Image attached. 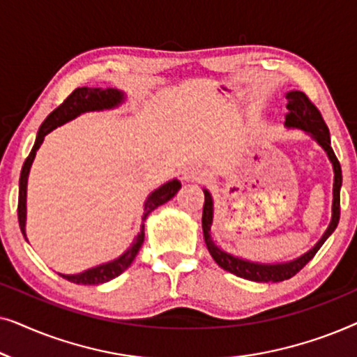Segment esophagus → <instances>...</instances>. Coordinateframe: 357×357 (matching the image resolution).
I'll return each mask as SVG.
<instances>
[{
    "mask_svg": "<svg viewBox=\"0 0 357 357\" xmlns=\"http://www.w3.org/2000/svg\"><path fill=\"white\" fill-rule=\"evenodd\" d=\"M182 177L187 182H202L206 177L203 167L199 164H188L187 167L182 170Z\"/></svg>",
    "mask_w": 357,
    "mask_h": 357,
    "instance_id": "esophagus-1",
    "label": "esophagus"
}]
</instances>
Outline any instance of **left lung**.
Segmentation results:
<instances>
[{"instance_id":"obj_1","label":"left lung","mask_w":357,"mask_h":357,"mask_svg":"<svg viewBox=\"0 0 357 357\" xmlns=\"http://www.w3.org/2000/svg\"><path fill=\"white\" fill-rule=\"evenodd\" d=\"M287 99V110L289 114L286 115L284 125L287 128H299L304 130L305 133H309L317 143H319L324 151L328 155L331 165H333V204H331V221L328 224L324 236L309 252L301 255L299 258L284 263H257L250 260H243L241 257L231 255V253L224 252L222 248H219L214 243L211 237V226H213V197L206 188L204 192V206H203V236L204 242L209 253H211L213 260L218 263L222 270H226L232 275L248 281H257V282H280L284 280H289L294 275H297L312 258L315 257V253L320 250V247L324 245L326 238H328L340 222V190L341 183H343V175H341V165L336 159V155L331 149V141H330V131L326 126L324 116L319 112V109L312 104L309 97L301 91H291L286 94Z\"/></svg>"}]
</instances>
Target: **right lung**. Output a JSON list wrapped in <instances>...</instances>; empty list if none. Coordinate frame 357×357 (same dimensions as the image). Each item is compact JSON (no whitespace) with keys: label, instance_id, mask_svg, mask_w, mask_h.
Wrapping results in <instances>:
<instances>
[{"label":"right lung","instance_id":"right-lung-1","mask_svg":"<svg viewBox=\"0 0 357 357\" xmlns=\"http://www.w3.org/2000/svg\"><path fill=\"white\" fill-rule=\"evenodd\" d=\"M125 94L119 89H112V87H107V89H100V87H77L71 92L70 96L66 97V100L63 102L60 107H56L55 110L52 112L50 115L47 116L45 121L38 128L36 143H33V148L31 154L27 155L26 162L22 165L21 170V178H19V199H17V218H19V227L26 237V198H27V177L29 172H31V165L36 159L37 149L40 148L43 143V138L56 128V126H61L66 121H70L81 114H86V112H99V110H109L115 109L120 104H123ZM182 183L178 182L177 178L170 180V182L160 185L158 190H154L153 193L149 195L148 199L144 202L143 208V221L149 216L151 211H154L155 208L160 206V204L167 203L170 198L175 197V193L178 192ZM27 241V237H26ZM144 242V224H141L139 234L135 237L133 243H131L128 250L121 253L119 258L115 260L102 263L99 266L89 268V270L77 273V275H61L65 280L76 282V284H102V282H107L114 278L120 276L126 268H128L131 263H133L135 257L138 255L141 245Z\"/></svg>","mask_w":357,"mask_h":357}]
</instances>
